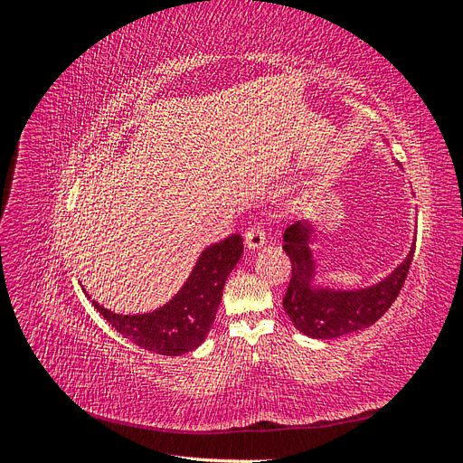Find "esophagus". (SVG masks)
<instances>
[{"label":"esophagus","mask_w":463,"mask_h":463,"mask_svg":"<svg viewBox=\"0 0 463 463\" xmlns=\"http://www.w3.org/2000/svg\"><path fill=\"white\" fill-rule=\"evenodd\" d=\"M245 243L249 249H257L266 243V232L260 223H253L245 233Z\"/></svg>","instance_id":"obj_1"}]
</instances>
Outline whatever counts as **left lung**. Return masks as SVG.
<instances>
[{
    "instance_id": "8db88e82",
    "label": "left lung",
    "mask_w": 463,
    "mask_h": 463,
    "mask_svg": "<svg viewBox=\"0 0 463 463\" xmlns=\"http://www.w3.org/2000/svg\"><path fill=\"white\" fill-rule=\"evenodd\" d=\"M313 233L315 228L309 222L291 223L284 232L291 278L282 303L293 326L311 338L332 340L374 325L400 296L413 260L415 243L405 260L381 284L355 291L313 289L315 262L309 249V241L315 240Z\"/></svg>"
}]
</instances>
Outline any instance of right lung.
<instances>
[{"mask_svg": "<svg viewBox=\"0 0 463 463\" xmlns=\"http://www.w3.org/2000/svg\"><path fill=\"white\" fill-rule=\"evenodd\" d=\"M243 253V237L233 233L203 250L201 259L177 296L158 311L116 315L92 301L111 328L135 345L160 355H181L199 347L216 318L222 289Z\"/></svg>", "mask_w": 463, "mask_h": 463, "instance_id": "obj_1", "label": "right lung"}]
</instances>
